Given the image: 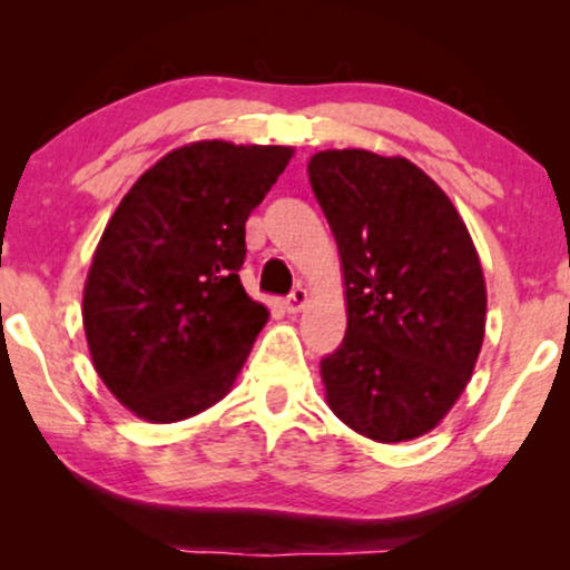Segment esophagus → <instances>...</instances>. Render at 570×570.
<instances>
[{"label":"esophagus","instance_id":"esophagus-1","mask_svg":"<svg viewBox=\"0 0 570 570\" xmlns=\"http://www.w3.org/2000/svg\"><path fill=\"white\" fill-rule=\"evenodd\" d=\"M306 303H308L306 287H295V291L285 298V311H287V314H298V311H303Z\"/></svg>","mask_w":570,"mask_h":570}]
</instances>
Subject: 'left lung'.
<instances>
[{
  "instance_id": "obj_1",
  "label": "left lung",
  "mask_w": 570,
  "mask_h": 570,
  "mask_svg": "<svg viewBox=\"0 0 570 570\" xmlns=\"http://www.w3.org/2000/svg\"><path fill=\"white\" fill-rule=\"evenodd\" d=\"M308 181L337 240L347 332L322 361L326 402L365 439L433 431L485 337V279L470 230L415 163L324 150Z\"/></svg>"
}]
</instances>
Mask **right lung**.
<instances>
[{
    "label": "right lung",
    "mask_w": 570,
    "mask_h": 570,
    "mask_svg": "<svg viewBox=\"0 0 570 570\" xmlns=\"http://www.w3.org/2000/svg\"><path fill=\"white\" fill-rule=\"evenodd\" d=\"M291 158L277 145H184L116 207L82 324L98 376L137 417L176 423L228 394L269 316L238 277L246 220Z\"/></svg>",
    "instance_id": "right-lung-1"
}]
</instances>
